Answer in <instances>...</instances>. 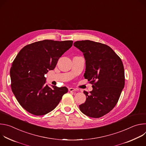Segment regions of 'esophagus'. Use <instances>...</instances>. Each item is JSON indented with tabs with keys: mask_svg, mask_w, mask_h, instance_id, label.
<instances>
[{
	"mask_svg": "<svg viewBox=\"0 0 146 146\" xmlns=\"http://www.w3.org/2000/svg\"><path fill=\"white\" fill-rule=\"evenodd\" d=\"M69 91H70V92H73V91H77V90L75 89V88H69Z\"/></svg>",
	"mask_w": 146,
	"mask_h": 146,
	"instance_id": "obj_1",
	"label": "esophagus"
}]
</instances>
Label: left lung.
<instances>
[{
  "label": "left lung",
  "instance_id": "obj_1",
  "mask_svg": "<svg viewBox=\"0 0 146 146\" xmlns=\"http://www.w3.org/2000/svg\"><path fill=\"white\" fill-rule=\"evenodd\" d=\"M73 45L86 59L84 78L93 90L86 95L80 111L92 118L109 113L116 105L125 85L124 68L121 58L109 46L91 40L77 41Z\"/></svg>",
  "mask_w": 146,
  "mask_h": 146
}]
</instances>
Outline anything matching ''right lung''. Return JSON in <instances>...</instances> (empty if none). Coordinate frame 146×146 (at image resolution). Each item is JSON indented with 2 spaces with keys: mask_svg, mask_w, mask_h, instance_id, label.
<instances>
[{
  "mask_svg": "<svg viewBox=\"0 0 146 146\" xmlns=\"http://www.w3.org/2000/svg\"><path fill=\"white\" fill-rule=\"evenodd\" d=\"M72 45V40H44L27 45L15 57L10 72L11 90L29 113L35 115L48 113L68 92L65 87H49L44 74L54 69L58 59Z\"/></svg>",
  "mask_w": 146,
  "mask_h": 146,
  "instance_id": "1",
  "label": "right lung"
}]
</instances>
